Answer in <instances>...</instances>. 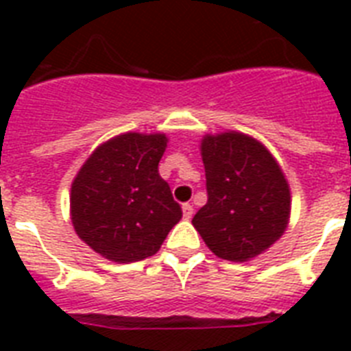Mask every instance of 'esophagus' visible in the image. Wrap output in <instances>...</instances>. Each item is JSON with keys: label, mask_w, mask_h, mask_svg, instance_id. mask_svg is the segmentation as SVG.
I'll list each match as a JSON object with an SVG mask.
<instances>
[{"label": "esophagus", "mask_w": 351, "mask_h": 351, "mask_svg": "<svg viewBox=\"0 0 351 351\" xmlns=\"http://www.w3.org/2000/svg\"><path fill=\"white\" fill-rule=\"evenodd\" d=\"M182 213H184V219L189 220L193 217V206L191 204H184L182 206Z\"/></svg>", "instance_id": "obj_1"}]
</instances>
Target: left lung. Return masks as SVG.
<instances>
[{
  "label": "left lung",
  "instance_id": "1",
  "mask_svg": "<svg viewBox=\"0 0 351 351\" xmlns=\"http://www.w3.org/2000/svg\"><path fill=\"white\" fill-rule=\"evenodd\" d=\"M200 153L208 204L198 209L193 226L219 258L251 261L288 228V180L266 145L244 132L206 134Z\"/></svg>",
  "mask_w": 351,
  "mask_h": 351
}]
</instances>
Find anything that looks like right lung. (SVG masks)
Here are the masks:
<instances>
[{
  "mask_svg": "<svg viewBox=\"0 0 351 351\" xmlns=\"http://www.w3.org/2000/svg\"><path fill=\"white\" fill-rule=\"evenodd\" d=\"M164 132H123L93 151L71 186V220L90 250L118 264L153 256L182 219L158 162Z\"/></svg>",
  "mask_w": 351,
  "mask_h": 351,
  "instance_id": "right-lung-1",
  "label": "right lung"
}]
</instances>
